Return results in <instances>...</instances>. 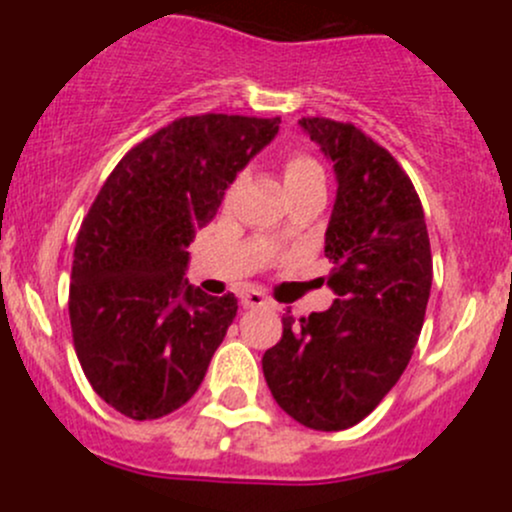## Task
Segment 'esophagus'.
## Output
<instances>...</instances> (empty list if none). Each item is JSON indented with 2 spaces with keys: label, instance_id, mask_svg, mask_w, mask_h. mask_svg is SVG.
I'll list each match as a JSON object with an SVG mask.
<instances>
[{
  "label": "esophagus",
  "instance_id": "34e87169",
  "mask_svg": "<svg viewBox=\"0 0 512 512\" xmlns=\"http://www.w3.org/2000/svg\"><path fill=\"white\" fill-rule=\"evenodd\" d=\"M240 302H242V307H245V309H252V307H265L267 299H265V294H260V292H255V289H252V292L240 294Z\"/></svg>",
  "mask_w": 512,
  "mask_h": 512
}]
</instances>
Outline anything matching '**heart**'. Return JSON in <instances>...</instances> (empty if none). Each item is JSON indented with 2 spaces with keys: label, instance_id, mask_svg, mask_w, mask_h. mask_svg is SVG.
<instances>
[{
  "label": "heart",
  "instance_id": "b5f03b06",
  "mask_svg": "<svg viewBox=\"0 0 512 512\" xmlns=\"http://www.w3.org/2000/svg\"><path fill=\"white\" fill-rule=\"evenodd\" d=\"M312 180H324V170H322V165L317 163V160L309 158V156H302V153H297V156H292L287 160V163H285L287 188H292V185L312 183ZM287 235H289L287 227L280 225L275 232H272L270 240L272 242H282Z\"/></svg>",
  "mask_w": 512,
  "mask_h": 512
}]
</instances>
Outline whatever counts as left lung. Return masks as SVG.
Instances as JSON below:
<instances>
[{"label": "left lung", "mask_w": 512, "mask_h": 512, "mask_svg": "<svg viewBox=\"0 0 512 512\" xmlns=\"http://www.w3.org/2000/svg\"><path fill=\"white\" fill-rule=\"evenodd\" d=\"M337 175L324 235L332 262L327 312L282 317V339L262 356L280 409L314 431L366 418L404 374L421 334L433 262L409 175L352 123L302 118Z\"/></svg>", "instance_id": "1"}]
</instances>
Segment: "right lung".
I'll return each mask as SVG.
<instances>
[{
	"label": "right lung",
	"instance_id": "right-lung-1",
	"mask_svg": "<svg viewBox=\"0 0 512 512\" xmlns=\"http://www.w3.org/2000/svg\"><path fill=\"white\" fill-rule=\"evenodd\" d=\"M277 131L280 118H178L128 151L96 195L76 237L69 317L86 379L123 416L160 418L203 384L237 299L185 280L188 245Z\"/></svg>",
	"mask_w": 512,
	"mask_h": 512
}]
</instances>
